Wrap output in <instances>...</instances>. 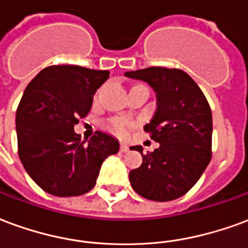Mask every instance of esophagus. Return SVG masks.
<instances>
[{
  "label": "esophagus",
  "instance_id": "1",
  "mask_svg": "<svg viewBox=\"0 0 248 248\" xmlns=\"http://www.w3.org/2000/svg\"><path fill=\"white\" fill-rule=\"evenodd\" d=\"M121 151L122 153H127L129 151V146L126 145V143H121Z\"/></svg>",
  "mask_w": 248,
  "mask_h": 248
}]
</instances>
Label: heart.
<instances>
[{"label":"heart","instance_id":"1","mask_svg":"<svg viewBox=\"0 0 248 248\" xmlns=\"http://www.w3.org/2000/svg\"><path fill=\"white\" fill-rule=\"evenodd\" d=\"M133 126V124L127 119H114L111 122V127L119 135H126L129 129Z\"/></svg>","mask_w":248,"mask_h":248}]
</instances>
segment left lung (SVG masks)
Listing matches in <instances>:
<instances>
[{"mask_svg": "<svg viewBox=\"0 0 248 248\" xmlns=\"http://www.w3.org/2000/svg\"><path fill=\"white\" fill-rule=\"evenodd\" d=\"M124 77L146 82L155 93L156 108L145 124L159 143L153 153L142 154V165L131 170L130 183L140 197L167 202L185 195L211 159L213 115L206 97L191 77L179 69L147 67L126 71Z\"/></svg>", "mask_w": 248, "mask_h": 248, "instance_id": "8db88e82", "label": "left lung"}]
</instances>
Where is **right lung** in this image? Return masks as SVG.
I'll list each match as a JSON object with an SVG mask.
<instances>
[{
  "instance_id": "right-lung-1",
  "label": "right lung",
  "mask_w": 248,
  "mask_h": 248,
  "mask_svg": "<svg viewBox=\"0 0 248 248\" xmlns=\"http://www.w3.org/2000/svg\"><path fill=\"white\" fill-rule=\"evenodd\" d=\"M108 70L49 66L26 86L16 114L18 155L29 177L56 197H77L95 186L103 161L119 140L102 131L81 140L74 124L85 118Z\"/></svg>"
}]
</instances>
